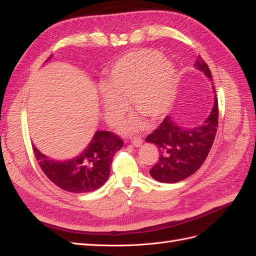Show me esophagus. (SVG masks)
<instances>
[{
  "mask_svg": "<svg viewBox=\"0 0 256 256\" xmlns=\"http://www.w3.org/2000/svg\"><path fill=\"white\" fill-rule=\"evenodd\" d=\"M132 144L135 147H140L142 144V140L140 138V137H135V138L132 140Z\"/></svg>",
  "mask_w": 256,
  "mask_h": 256,
  "instance_id": "esophagus-1",
  "label": "esophagus"
}]
</instances>
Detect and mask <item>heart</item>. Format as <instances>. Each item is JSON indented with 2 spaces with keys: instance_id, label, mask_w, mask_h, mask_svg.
I'll return each instance as SVG.
<instances>
[{
  "instance_id": "obj_1",
  "label": "heart",
  "mask_w": 256,
  "mask_h": 256,
  "mask_svg": "<svg viewBox=\"0 0 256 256\" xmlns=\"http://www.w3.org/2000/svg\"><path fill=\"white\" fill-rule=\"evenodd\" d=\"M100 100L104 116L116 122L126 110L130 100L132 108L152 121H158L171 108L176 88L173 64L154 50H140L122 56L111 68ZM142 126L138 118L124 123L126 132Z\"/></svg>"
}]
</instances>
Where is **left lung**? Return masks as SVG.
<instances>
[{
  "label": "left lung",
  "mask_w": 256,
  "mask_h": 256,
  "mask_svg": "<svg viewBox=\"0 0 256 256\" xmlns=\"http://www.w3.org/2000/svg\"><path fill=\"white\" fill-rule=\"evenodd\" d=\"M194 66L212 81L211 71L201 56L196 57ZM213 90L215 93L214 86ZM218 124V102L216 95L211 114L200 126L184 128L172 116H166L158 128L146 137V142L154 144L159 150V160L149 171L152 178L160 182L174 184L198 171L213 145Z\"/></svg>",
  "instance_id": "8db88e82"
}]
</instances>
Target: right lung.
I'll return each mask as SVG.
<instances>
[{"mask_svg": "<svg viewBox=\"0 0 256 256\" xmlns=\"http://www.w3.org/2000/svg\"><path fill=\"white\" fill-rule=\"evenodd\" d=\"M122 147L120 137L108 130L95 132L83 152L69 160L52 159L32 145L38 166L48 180L62 190L74 194L100 189L109 178L114 156Z\"/></svg>", "mask_w": 256, "mask_h": 256, "instance_id": "1", "label": "right lung"}]
</instances>
